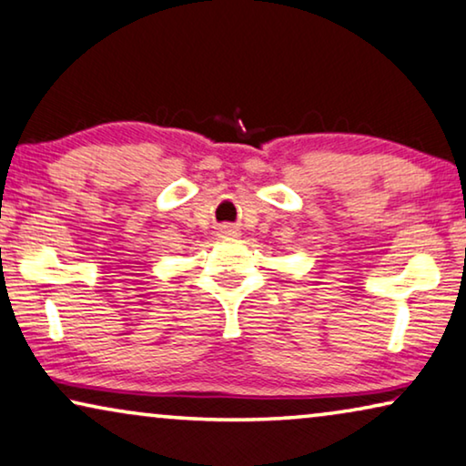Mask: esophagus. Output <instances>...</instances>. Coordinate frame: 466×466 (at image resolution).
Here are the masks:
<instances>
[{"label": "esophagus", "mask_w": 466, "mask_h": 466, "mask_svg": "<svg viewBox=\"0 0 466 466\" xmlns=\"http://www.w3.org/2000/svg\"><path fill=\"white\" fill-rule=\"evenodd\" d=\"M221 234H236V230L230 226H224V228H221Z\"/></svg>", "instance_id": "esophagus-1"}]
</instances>
